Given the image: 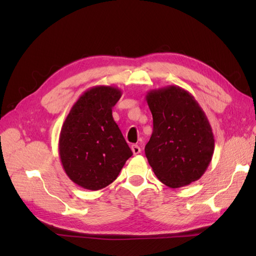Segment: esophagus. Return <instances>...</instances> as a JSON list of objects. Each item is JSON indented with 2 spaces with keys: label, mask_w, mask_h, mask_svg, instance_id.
<instances>
[{
  "label": "esophagus",
  "mask_w": 256,
  "mask_h": 256,
  "mask_svg": "<svg viewBox=\"0 0 256 256\" xmlns=\"http://www.w3.org/2000/svg\"><path fill=\"white\" fill-rule=\"evenodd\" d=\"M131 150H132L134 155H136V154H140V148L138 145H132V146H131Z\"/></svg>",
  "instance_id": "1"
}]
</instances>
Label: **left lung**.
Wrapping results in <instances>:
<instances>
[{"mask_svg": "<svg viewBox=\"0 0 256 256\" xmlns=\"http://www.w3.org/2000/svg\"><path fill=\"white\" fill-rule=\"evenodd\" d=\"M146 101L153 116V133L145 155L156 177L170 188L198 180L214 150L211 125L199 103L178 86L150 90Z\"/></svg>", "mask_w": 256, "mask_h": 256, "instance_id": "1", "label": "left lung"}]
</instances>
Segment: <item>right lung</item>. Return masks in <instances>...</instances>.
Returning <instances> with one entry per match:
<instances>
[{"label": "right lung", "mask_w": 256, "mask_h": 256, "mask_svg": "<svg viewBox=\"0 0 256 256\" xmlns=\"http://www.w3.org/2000/svg\"><path fill=\"white\" fill-rule=\"evenodd\" d=\"M121 96L116 86H92L79 96L62 124L58 145L62 168L84 189L108 186L133 155L112 116Z\"/></svg>", "instance_id": "obj_1"}]
</instances>
